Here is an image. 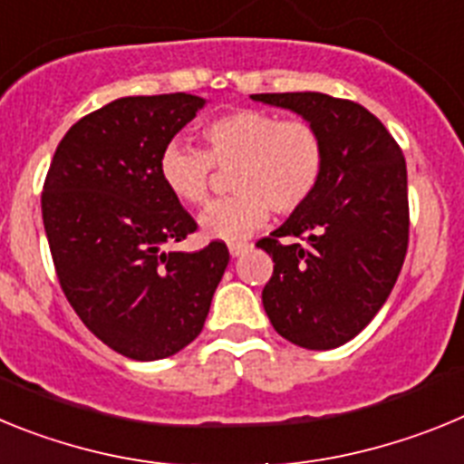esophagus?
Wrapping results in <instances>:
<instances>
[{"label":"esophagus","instance_id":"obj_1","mask_svg":"<svg viewBox=\"0 0 464 464\" xmlns=\"http://www.w3.org/2000/svg\"><path fill=\"white\" fill-rule=\"evenodd\" d=\"M248 251V244H232L229 246V256L232 257H239L241 253Z\"/></svg>","mask_w":464,"mask_h":464}]
</instances>
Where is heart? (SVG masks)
I'll use <instances>...</instances> for the list:
<instances>
[{
  "instance_id": "heart-1",
  "label": "heart",
  "mask_w": 464,
  "mask_h": 464,
  "mask_svg": "<svg viewBox=\"0 0 464 464\" xmlns=\"http://www.w3.org/2000/svg\"><path fill=\"white\" fill-rule=\"evenodd\" d=\"M204 150L167 143L158 174L176 202L199 207L211 192L213 167L227 169L232 197L207 207L199 227L207 237L241 244L269 220L299 211L325 174V141L306 121H283L272 111L237 109L202 127Z\"/></svg>"
}]
</instances>
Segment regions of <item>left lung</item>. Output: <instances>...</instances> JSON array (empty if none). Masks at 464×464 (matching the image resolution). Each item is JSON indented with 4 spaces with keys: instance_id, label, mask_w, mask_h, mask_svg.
Here are the masks:
<instances>
[{
    "instance_id": "1",
    "label": "left lung",
    "mask_w": 464,
    "mask_h": 464,
    "mask_svg": "<svg viewBox=\"0 0 464 464\" xmlns=\"http://www.w3.org/2000/svg\"><path fill=\"white\" fill-rule=\"evenodd\" d=\"M321 132L325 174L309 202L257 241L274 260L262 304L283 339L337 348L370 325L391 295L409 244L407 162L383 122L323 92L251 94Z\"/></svg>"
}]
</instances>
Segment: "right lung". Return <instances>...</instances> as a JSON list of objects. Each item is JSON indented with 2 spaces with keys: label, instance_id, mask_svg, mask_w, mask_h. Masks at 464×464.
Here are the masks:
<instances>
[{
  "label": "right lung",
  "instance_id": "1",
  "mask_svg": "<svg viewBox=\"0 0 464 464\" xmlns=\"http://www.w3.org/2000/svg\"><path fill=\"white\" fill-rule=\"evenodd\" d=\"M207 106L186 92L121 97L72 125L53 155L41 213L69 304L94 337L132 360L179 353L202 332L227 246L167 251L195 232L158 158Z\"/></svg>",
  "mask_w": 464,
  "mask_h": 464
}]
</instances>
